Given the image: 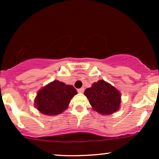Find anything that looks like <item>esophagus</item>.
Returning a JSON list of instances; mask_svg holds the SVG:
<instances>
[{
    "label": "esophagus",
    "instance_id": "esophagus-1",
    "mask_svg": "<svg viewBox=\"0 0 159 159\" xmlns=\"http://www.w3.org/2000/svg\"><path fill=\"white\" fill-rule=\"evenodd\" d=\"M84 87H81V88L78 89V93H84Z\"/></svg>",
    "mask_w": 159,
    "mask_h": 159
}]
</instances>
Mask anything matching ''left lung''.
I'll use <instances>...</instances> for the list:
<instances>
[{
    "instance_id": "left-lung-1",
    "label": "left lung",
    "mask_w": 159,
    "mask_h": 159,
    "mask_svg": "<svg viewBox=\"0 0 159 159\" xmlns=\"http://www.w3.org/2000/svg\"><path fill=\"white\" fill-rule=\"evenodd\" d=\"M84 95L93 110L101 114H111L120 107V92L103 80L96 82L90 88L86 89Z\"/></svg>"
}]
</instances>
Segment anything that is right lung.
Returning <instances> with one entry per match:
<instances>
[{"label": "right lung", "mask_w": 159, "mask_h": 159, "mask_svg": "<svg viewBox=\"0 0 159 159\" xmlns=\"http://www.w3.org/2000/svg\"><path fill=\"white\" fill-rule=\"evenodd\" d=\"M75 94L77 91L73 86L54 81L39 91L35 105L43 114H59L67 108L71 98Z\"/></svg>", "instance_id": "right-lung-1"}]
</instances>
